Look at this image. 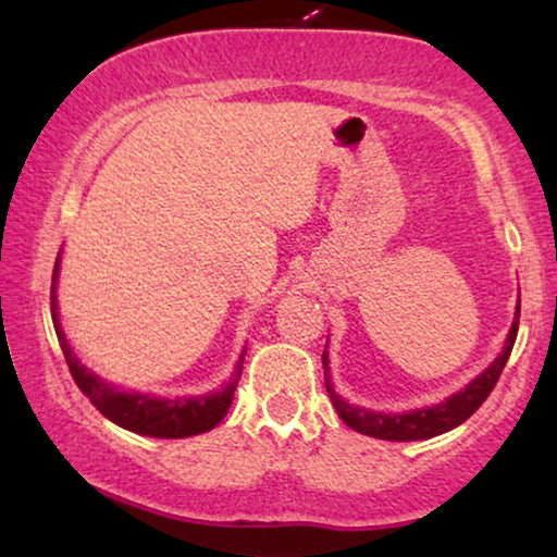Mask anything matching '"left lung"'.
<instances>
[{"label":"left lung","mask_w":557,"mask_h":557,"mask_svg":"<svg viewBox=\"0 0 557 557\" xmlns=\"http://www.w3.org/2000/svg\"><path fill=\"white\" fill-rule=\"evenodd\" d=\"M517 326H520V307H517V319L509 330L507 345L502 349V355L494 360L490 368H486L482 375H479L474 383H469L461 393L451 395V398L441 403V406L433 408H423V410H410V413H372V410L364 408H355L349 406L347 400H342L337 393L332 391V383L326 380V393H330L332 406L337 408V413L342 421H345L349 429H355L357 433H364V436H375V438H385V441H421V438H433L438 433H446L456 429V425L467 421V418L474 413V410L482 406V403L490 398V393L497 385V380L505 370V364L509 360V352H512L515 339H517ZM324 362V375L330 370V362H326V349L322 355Z\"/></svg>","instance_id":"8db88e82"}]
</instances>
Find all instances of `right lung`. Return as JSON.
Segmentation results:
<instances>
[{
  "mask_svg": "<svg viewBox=\"0 0 557 557\" xmlns=\"http://www.w3.org/2000/svg\"><path fill=\"white\" fill-rule=\"evenodd\" d=\"M58 276V261L55 269H52V278ZM50 314L52 324H55V334L60 342V349H63L67 368H71V375L75 385L81 387V393L90 398V403L101 410V413L113 421L121 429H128L134 433H141V436H157V438H185V436H197V433H205L223 421L233 403V393L238 387L240 372H243V357H246V349H243L238 368H235V375L231 377L220 393L202 395V398H151V395L141 393H124L111 387L106 380L96 377L94 372H88L83 364L75 360L71 345H67L63 326H60L58 319V304H55V286L50 288Z\"/></svg>",
  "mask_w": 557,
  "mask_h": 557,
  "instance_id": "obj_1",
  "label": "right lung"
}]
</instances>
